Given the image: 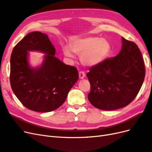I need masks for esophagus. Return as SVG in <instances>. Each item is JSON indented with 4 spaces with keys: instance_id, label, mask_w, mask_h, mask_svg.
I'll list each match as a JSON object with an SVG mask.
<instances>
[{
    "instance_id": "1",
    "label": "esophagus",
    "mask_w": 152,
    "mask_h": 152,
    "mask_svg": "<svg viewBox=\"0 0 152 152\" xmlns=\"http://www.w3.org/2000/svg\"><path fill=\"white\" fill-rule=\"evenodd\" d=\"M79 78L80 79H83L85 77V73L84 72H79Z\"/></svg>"
}]
</instances>
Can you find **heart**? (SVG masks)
<instances>
[{"mask_svg":"<svg viewBox=\"0 0 152 152\" xmlns=\"http://www.w3.org/2000/svg\"><path fill=\"white\" fill-rule=\"evenodd\" d=\"M73 53L80 55V61L87 67L98 66L110 57L112 53V45L104 38L98 37H86L77 39L71 44V49L67 46L63 48L65 56L73 58Z\"/></svg>","mask_w":152,"mask_h":152,"instance_id":"b5f03b06","label":"heart"}]
</instances>
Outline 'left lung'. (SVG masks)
I'll return each instance as SVG.
<instances>
[{
    "label": "left lung",
    "mask_w": 152,
    "mask_h": 152,
    "mask_svg": "<svg viewBox=\"0 0 152 152\" xmlns=\"http://www.w3.org/2000/svg\"><path fill=\"white\" fill-rule=\"evenodd\" d=\"M91 84L87 97L94 107L113 110L126 107L138 94L145 68L137 45L122 37V48L115 57L91 67L86 74Z\"/></svg>",
    "instance_id": "1"
}]
</instances>
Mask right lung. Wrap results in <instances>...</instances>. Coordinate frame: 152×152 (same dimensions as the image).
<instances>
[{"label": "right lung", "mask_w": 152, "mask_h": 152, "mask_svg": "<svg viewBox=\"0 0 152 152\" xmlns=\"http://www.w3.org/2000/svg\"><path fill=\"white\" fill-rule=\"evenodd\" d=\"M30 51L45 54L40 66H31ZM56 49L48 35L27 34L14 48L11 56L10 82L14 94L26 108L37 112L56 110L79 79L77 69L54 56Z\"/></svg>", "instance_id": "1"}]
</instances>
